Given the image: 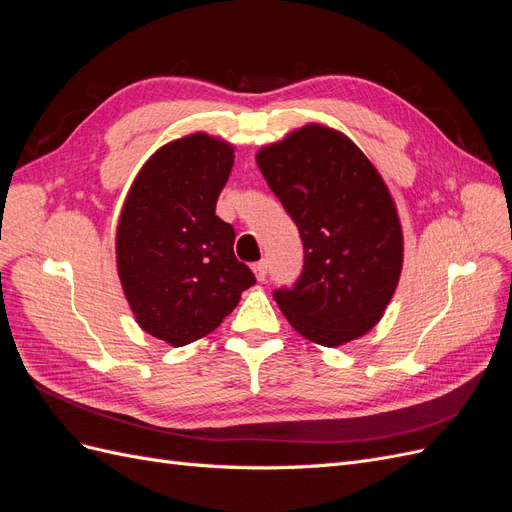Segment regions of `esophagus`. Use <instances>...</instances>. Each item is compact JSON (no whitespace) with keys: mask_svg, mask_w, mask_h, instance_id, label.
Here are the masks:
<instances>
[{"mask_svg":"<svg viewBox=\"0 0 512 512\" xmlns=\"http://www.w3.org/2000/svg\"><path fill=\"white\" fill-rule=\"evenodd\" d=\"M252 271L256 275V280L262 282L267 277V260H260V262H254L252 265Z\"/></svg>","mask_w":512,"mask_h":512,"instance_id":"esophagus-1","label":"esophagus"}]
</instances>
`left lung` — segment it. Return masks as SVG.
I'll return each mask as SVG.
<instances>
[{
  "label": "left lung",
  "mask_w": 512,
  "mask_h": 512,
  "mask_svg": "<svg viewBox=\"0 0 512 512\" xmlns=\"http://www.w3.org/2000/svg\"><path fill=\"white\" fill-rule=\"evenodd\" d=\"M256 164L305 250L297 284L273 292L292 329L327 348L374 329L404 265L397 209L376 166L318 123L262 147Z\"/></svg>",
  "instance_id": "8db88e82"
}]
</instances>
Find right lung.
<instances>
[{"label":"right lung","mask_w":512,"mask_h":512,"mask_svg":"<svg viewBox=\"0 0 512 512\" xmlns=\"http://www.w3.org/2000/svg\"><path fill=\"white\" fill-rule=\"evenodd\" d=\"M235 149L196 132L160 147L136 175L117 224V271L138 327L170 346L209 335L256 284L235 228L215 215Z\"/></svg>","instance_id":"add662e5"}]
</instances>
